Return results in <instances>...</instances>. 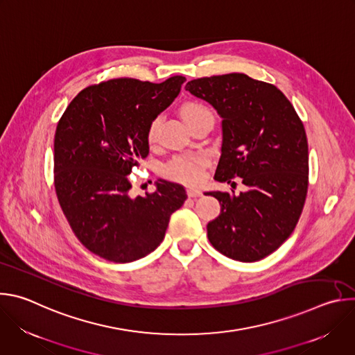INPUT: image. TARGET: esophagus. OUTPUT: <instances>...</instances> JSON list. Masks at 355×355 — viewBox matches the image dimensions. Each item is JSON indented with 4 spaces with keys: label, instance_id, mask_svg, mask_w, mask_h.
Returning a JSON list of instances; mask_svg holds the SVG:
<instances>
[{
    "label": "esophagus",
    "instance_id": "esophagus-1",
    "mask_svg": "<svg viewBox=\"0 0 355 355\" xmlns=\"http://www.w3.org/2000/svg\"><path fill=\"white\" fill-rule=\"evenodd\" d=\"M187 195H188L189 198H198V196L202 195V191L198 189V188H188V189H187Z\"/></svg>",
    "mask_w": 355,
    "mask_h": 355
}]
</instances>
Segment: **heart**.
<instances>
[{
    "instance_id": "1",
    "label": "heart",
    "mask_w": 355,
    "mask_h": 355,
    "mask_svg": "<svg viewBox=\"0 0 355 355\" xmlns=\"http://www.w3.org/2000/svg\"><path fill=\"white\" fill-rule=\"evenodd\" d=\"M212 115L209 110L199 103H187L181 107V116L188 125L189 122ZM159 125L160 118H155L150 122L147 129V141L150 146L156 144L157 136H159ZM208 157L202 153H185L173 157L170 162H167L163 167V174L171 181H177L187 185H195L202 180L204 175V170L208 166Z\"/></svg>"
}]
</instances>
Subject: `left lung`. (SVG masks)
<instances>
[{
	"mask_svg": "<svg viewBox=\"0 0 355 355\" xmlns=\"http://www.w3.org/2000/svg\"><path fill=\"white\" fill-rule=\"evenodd\" d=\"M185 89L209 103L222 118L215 180L230 184L239 177L247 187L239 195L208 192L220 204V215L207 226L208 239L229 259L259 261L291 236L305 205V128L275 85L241 73L196 78Z\"/></svg>",
	"mask_w": 355,
	"mask_h": 355,
	"instance_id": "8db88e82",
	"label": "left lung"
}]
</instances>
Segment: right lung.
Here are the masks:
<instances>
[{"instance_id":"add662e5","label":"right lung","mask_w":355,"mask_h":355,"mask_svg":"<svg viewBox=\"0 0 355 355\" xmlns=\"http://www.w3.org/2000/svg\"><path fill=\"white\" fill-rule=\"evenodd\" d=\"M185 77L155 84L114 78L84 88L55 135V188L81 244L114 263L146 257L163 241L170 216L187 199L182 185L160 180L132 198L129 174L148 155L150 122L177 98Z\"/></svg>"}]
</instances>
